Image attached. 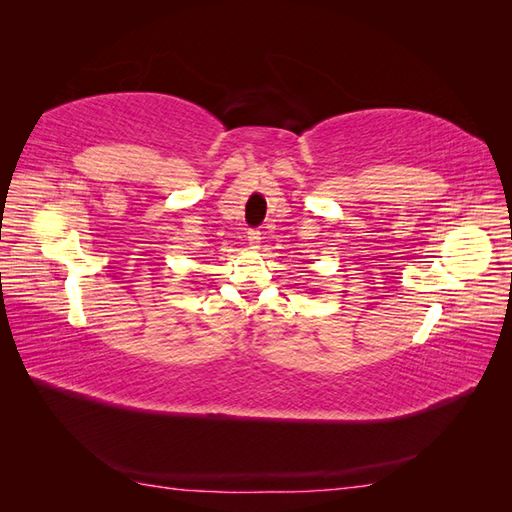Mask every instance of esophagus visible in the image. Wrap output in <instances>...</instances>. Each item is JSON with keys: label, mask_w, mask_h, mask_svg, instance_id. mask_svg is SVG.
I'll return each instance as SVG.
<instances>
[{"label": "esophagus", "mask_w": 512, "mask_h": 512, "mask_svg": "<svg viewBox=\"0 0 512 512\" xmlns=\"http://www.w3.org/2000/svg\"><path fill=\"white\" fill-rule=\"evenodd\" d=\"M260 230H250V232H247V243H250V247H252V250H258V247H260Z\"/></svg>", "instance_id": "esophagus-1"}]
</instances>
